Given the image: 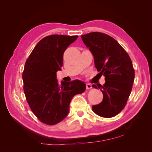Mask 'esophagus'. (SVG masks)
Here are the masks:
<instances>
[{"instance_id":"obj_1","label":"esophagus","mask_w":152,"mask_h":152,"mask_svg":"<svg viewBox=\"0 0 152 152\" xmlns=\"http://www.w3.org/2000/svg\"><path fill=\"white\" fill-rule=\"evenodd\" d=\"M92 88V85L91 84H86V89H91Z\"/></svg>"}]
</instances>
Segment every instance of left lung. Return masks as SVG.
I'll return each mask as SVG.
<instances>
[{"mask_svg":"<svg viewBox=\"0 0 152 152\" xmlns=\"http://www.w3.org/2000/svg\"><path fill=\"white\" fill-rule=\"evenodd\" d=\"M81 38L94 56L99 74L105 77L103 85H97L103 99L93 105L92 110L102 117L116 116L124 109L132 90L135 71L132 60L122 46L107 34L92 32ZM92 87L98 88L95 84Z\"/></svg>","mask_w":152,"mask_h":152,"instance_id":"obj_1","label":"left lung"}]
</instances>
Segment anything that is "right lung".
<instances>
[{"label": "right lung", "mask_w": 152, "mask_h": 152, "mask_svg": "<svg viewBox=\"0 0 152 152\" xmlns=\"http://www.w3.org/2000/svg\"><path fill=\"white\" fill-rule=\"evenodd\" d=\"M78 35H52L36 45L25 64L23 80L26 100L40 121L53 125L61 121L69 113L70 103L76 94L86 90V84L76 80L61 81L56 72L61 70L63 55Z\"/></svg>", "instance_id": "add662e5"}]
</instances>
